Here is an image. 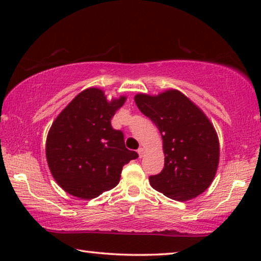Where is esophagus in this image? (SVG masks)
<instances>
[{"label": "esophagus", "mask_w": 261, "mask_h": 261, "mask_svg": "<svg viewBox=\"0 0 261 261\" xmlns=\"http://www.w3.org/2000/svg\"><path fill=\"white\" fill-rule=\"evenodd\" d=\"M138 154H139V158H143L144 154H145V149L143 147H139L138 148Z\"/></svg>", "instance_id": "34e87169"}]
</instances>
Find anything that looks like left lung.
<instances>
[{"label": "left lung", "instance_id": "1", "mask_svg": "<svg viewBox=\"0 0 261 261\" xmlns=\"http://www.w3.org/2000/svg\"><path fill=\"white\" fill-rule=\"evenodd\" d=\"M137 107L158 126L165 167L149 184L170 199L187 201L208 189L220 159L219 137L205 113L177 90L138 93Z\"/></svg>", "mask_w": 261, "mask_h": 261}]
</instances>
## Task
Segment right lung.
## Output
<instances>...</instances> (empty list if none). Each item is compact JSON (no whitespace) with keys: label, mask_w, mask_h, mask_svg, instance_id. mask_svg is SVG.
Returning a JSON list of instances; mask_svg holds the SVG:
<instances>
[{"label":"right lung","mask_w":261,"mask_h":261,"mask_svg":"<svg viewBox=\"0 0 261 261\" xmlns=\"http://www.w3.org/2000/svg\"><path fill=\"white\" fill-rule=\"evenodd\" d=\"M126 96L108 100L90 87L81 92L53 122L46 158L57 184L79 199H93L120 182L122 168L138 158L125 147L122 131L110 124Z\"/></svg>","instance_id":"1"}]
</instances>
